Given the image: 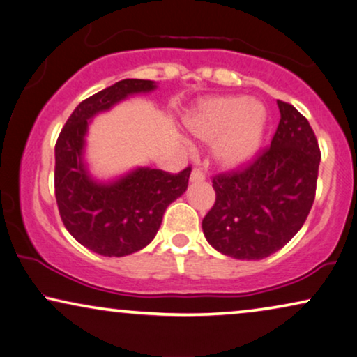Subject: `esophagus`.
Segmentation results:
<instances>
[{
    "label": "esophagus",
    "instance_id": "esophagus-1",
    "mask_svg": "<svg viewBox=\"0 0 357 357\" xmlns=\"http://www.w3.org/2000/svg\"><path fill=\"white\" fill-rule=\"evenodd\" d=\"M204 179H206V174L202 173V169L194 168L192 173H191V181L192 183H201V181H204Z\"/></svg>",
    "mask_w": 357,
    "mask_h": 357
}]
</instances>
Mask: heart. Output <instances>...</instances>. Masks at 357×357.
<instances>
[{
  "label": "heart",
  "mask_w": 357,
  "mask_h": 357,
  "mask_svg": "<svg viewBox=\"0 0 357 357\" xmlns=\"http://www.w3.org/2000/svg\"><path fill=\"white\" fill-rule=\"evenodd\" d=\"M268 122L263 104L245 96L207 98L186 117V127L197 140L213 142V160L235 169L258 153Z\"/></svg>",
  "instance_id": "b5f03b06"
}]
</instances>
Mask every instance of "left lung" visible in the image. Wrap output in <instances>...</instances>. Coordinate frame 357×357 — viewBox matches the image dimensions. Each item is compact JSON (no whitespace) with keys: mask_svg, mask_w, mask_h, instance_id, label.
<instances>
[{"mask_svg":"<svg viewBox=\"0 0 357 357\" xmlns=\"http://www.w3.org/2000/svg\"><path fill=\"white\" fill-rule=\"evenodd\" d=\"M271 146L245 168L213 176L215 204L202 220L208 243L235 259L268 258L301 230L315 201L320 149L310 123L278 101Z\"/></svg>","mask_w":357,"mask_h":357,"instance_id":"8db88e82","label":"left lung"}]
</instances>
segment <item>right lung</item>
<instances>
[{
	"label": "right lung",
	"instance_id": "obj_1",
	"mask_svg": "<svg viewBox=\"0 0 357 357\" xmlns=\"http://www.w3.org/2000/svg\"><path fill=\"white\" fill-rule=\"evenodd\" d=\"M156 88L150 79H122L79 102L55 144V197L70 235L102 256H127L155 238L171 202L188 189L191 166L171 174L137 168L99 183L83 160L89 119L117 102Z\"/></svg>",
	"mask_w": 357,
	"mask_h": 357
}]
</instances>
